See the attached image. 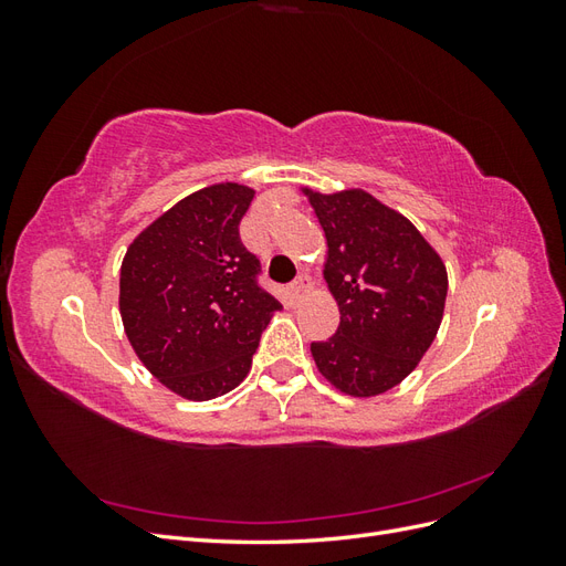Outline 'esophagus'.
Listing matches in <instances>:
<instances>
[{
  "mask_svg": "<svg viewBox=\"0 0 566 566\" xmlns=\"http://www.w3.org/2000/svg\"><path fill=\"white\" fill-rule=\"evenodd\" d=\"M304 293H306V276H297L293 283L287 285V300H290V304H297Z\"/></svg>",
  "mask_w": 566,
  "mask_h": 566,
  "instance_id": "esophagus-1",
  "label": "esophagus"
}]
</instances>
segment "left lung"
I'll use <instances>...</instances> for the list:
<instances>
[{
  "label": "left lung",
  "instance_id": "left-lung-1",
  "mask_svg": "<svg viewBox=\"0 0 566 566\" xmlns=\"http://www.w3.org/2000/svg\"><path fill=\"white\" fill-rule=\"evenodd\" d=\"M310 193L328 241L325 281L339 304L333 337L312 342L318 370L352 397L399 385L430 349L447 266L406 217L366 191Z\"/></svg>",
  "mask_w": 566,
  "mask_h": 566
}]
</instances>
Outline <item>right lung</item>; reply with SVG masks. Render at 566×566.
Wrapping results in <instances>:
<instances>
[{"mask_svg":"<svg viewBox=\"0 0 566 566\" xmlns=\"http://www.w3.org/2000/svg\"><path fill=\"white\" fill-rule=\"evenodd\" d=\"M254 191L217 184L136 235L119 269V314L136 356L179 397L208 401L241 382L273 312L262 264L241 241Z\"/></svg>","mask_w":566,"mask_h":566,"instance_id":"right-lung-1","label":"right lung"}]
</instances>
